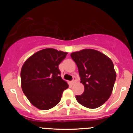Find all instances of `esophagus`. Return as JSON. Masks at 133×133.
<instances>
[{
	"label": "esophagus",
	"instance_id": "esophagus-1",
	"mask_svg": "<svg viewBox=\"0 0 133 133\" xmlns=\"http://www.w3.org/2000/svg\"><path fill=\"white\" fill-rule=\"evenodd\" d=\"M71 83H72V84H75V83H76V78H75V77L73 78V80H72Z\"/></svg>",
	"mask_w": 133,
	"mask_h": 133
}]
</instances>
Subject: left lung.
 Segmentation results:
<instances>
[{"mask_svg": "<svg viewBox=\"0 0 133 133\" xmlns=\"http://www.w3.org/2000/svg\"><path fill=\"white\" fill-rule=\"evenodd\" d=\"M71 57L77 65L80 82L84 86V93L76 96L77 102L89 109L101 106L111 96L116 80L112 60L92 49L73 52Z\"/></svg>", "mask_w": 133, "mask_h": 133, "instance_id": "obj_1", "label": "left lung"}]
</instances>
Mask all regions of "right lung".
<instances>
[{
	"label": "right lung",
	"mask_w": 133,
	"mask_h": 133,
	"mask_svg": "<svg viewBox=\"0 0 133 133\" xmlns=\"http://www.w3.org/2000/svg\"><path fill=\"white\" fill-rule=\"evenodd\" d=\"M68 53L53 48L38 51L22 67L21 87L31 104L38 109L48 110L60 102L69 85L60 76L58 65Z\"/></svg>",
	"instance_id": "obj_1"
}]
</instances>
